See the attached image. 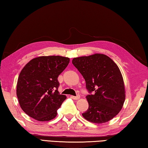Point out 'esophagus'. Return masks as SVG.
I'll return each instance as SVG.
<instances>
[{
  "label": "esophagus",
  "instance_id": "esophagus-1",
  "mask_svg": "<svg viewBox=\"0 0 148 148\" xmlns=\"http://www.w3.org/2000/svg\"><path fill=\"white\" fill-rule=\"evenodd\" d=\"M73 99H74V100H79L80 98V96L79 95H77L76 96H72Z\"/></svg>",
  "mask_w": 148,
  "mask_h": 148
}]
</instances>
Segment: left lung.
Instances as JSON below:
<instances>
[{
  "label": "left lung",
  "instance_id": "obj_1",
  "mask_svg": "<svg viewBox=\"0 0 148 148\" xmlns=\"http://www.w3.org/2000/svg\"><path fill=\"white\" fill-rule=\"evenodd\" d=\"M72 64L84 77L90 93L86 97L88 108L83 117L99 124L112 119L125 100L124 82L117 64L101 54L73 58Z\"/></svg>",
  "mask_w": 148,
  "mask_h": 148
}]
</instances>
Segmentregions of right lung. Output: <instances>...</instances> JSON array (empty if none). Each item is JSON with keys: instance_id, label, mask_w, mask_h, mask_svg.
Here are the masks:
<instances>
[{"instance_id": "obj_1", "label": "right lung", "mask_w": 148, "mask_h": 148, "mask_svg": "<svg viewBox=\"0 0 148 148\" xmlns=\"http://www.w3.org/2000/svg\"><path fill=\"white\" fill-rule=\"evenodd\" d=\"M69 58L59 56L31 60L19 73L16 94L27 115L39 121L54 119L66 96L60 94L58 77L66 68Z\"/></svg>"}]
</instances>
